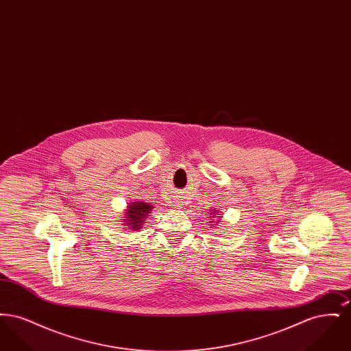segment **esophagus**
Segmentation results:
<instances>
[{"label": "esophagus", "mask_w": 351, "mask_h": 351, "mask_svg": "<svg viewBox=\"0 0 351 351\" xmlns=\"http://www.w3.org/2000/svg\"><path fill=\"white\" fill-rule=\"evenodd\" d=\"M182 205H183V204H182L180 201H178V202H173V206H175V208H180Z\"/></svg>", "instance_id": "esophagus-1"}]
</instances>
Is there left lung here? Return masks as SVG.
<instances>
[{"label": "left lung", "mask_w": 351, "mask_h": 351, "mask_svg": "<svg viewBox=\"0 0 351 351\" xmlns=\"http://www.w3.org/2000/svg\"><path fill=\"white\" fill-rule=\"evenodd\" d=\"M212 217H213V216H212Z\"/></svg>", "instance_id": "1"}]
</instances>
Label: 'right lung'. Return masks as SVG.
Wrapping results in <instances>:
<instances>
[{
  "label": "right lung",
  "instance_id": "1",
  "mask_svg": "<svg viewBox=\"0 0 351 351\" xmlns=\"http://www.w3.org/2000/svg\"><path fill=\"white\" fill-rule=\"evenodd\" d=\"M151 209H152V205L142 202V201L130 204L128 213H126L128 217H125V219H128L126 225H129L130 229H133V230H138L139 228H142V223H143L145 218L147 217V215L150 213Z\"/></svg>",
  "mask_w": 351,
  "mask_h": 351
}]
</instances>
